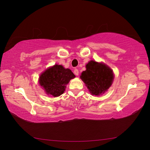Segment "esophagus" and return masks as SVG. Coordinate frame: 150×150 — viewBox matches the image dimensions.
<instances>
[{
    "label": "esophagus",
    "mask_w": 150,
    "mask_h": 150,
    "mask_svg": "<svg viewBox=\"0 0 150 150\" xmlns=\"http://www.w3.org/2000/svg\"><path fill=\"white\" fill-rule=\"evenodd\" d=\"M74 73L76 75V76H78V74H79V71L77 69H75L74 70Z\"/></svg>",
    "instance_id": "obj_1"
}]
</instances>
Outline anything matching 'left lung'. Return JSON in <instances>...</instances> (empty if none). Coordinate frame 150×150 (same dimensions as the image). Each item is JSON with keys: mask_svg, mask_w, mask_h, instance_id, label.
Instances as JSON below:
<instances>
[{"mask_svg": "<svg viewBox=\"0 0 150 150\" xmlns=\"http://www.w3.org/2000/svg\"><path fill=\"white\" fill-rule=\"evenodd\" d=\"M86 70L80 76L90 93L95 96L101 95L111 86L114 74L110 67L102 62L89 61L86 66Z\"/></svg>", "mask_w": 150, "mask_h": 150, "instance_id": "8db88e82", "label": "left lung"}]
</instances>
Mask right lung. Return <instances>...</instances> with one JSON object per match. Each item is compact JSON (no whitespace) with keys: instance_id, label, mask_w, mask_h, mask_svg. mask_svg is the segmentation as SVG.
Wrapping results in <instances>:
<instances>
[{"instance_id":"obj_1","label":"right lung","mask_w":150,"mask_h":150,"mask_svg":"<svg viewBox=\"0 0 150 150\" xmlns=\"http://www.w3.org/2000/svg\"><path fill=\"white\" fill-rule=\"evenodd\" d=\"M75 77L69 69H65L62 65L55 64L40 74L39 82L46 94L57 97L63 94L66 86Z\"/></svg>"}]
</instances>
